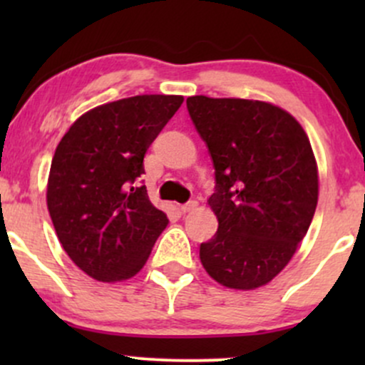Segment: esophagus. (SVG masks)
<instances>
[{
  "label": "esophagus",
  "instance_id": "obj_1",
  "mask_svg": "<svg viewBox=\"0 0 365 365\" xmlns=\"http://www.w3.org/2000/svg\"><path fill=\"white\" fill-rule=\"evenodd\" d=\"M195 207H197L195 200H188V202L182 204V206H180V211H182V212H190V211H194Z\"/></svg>",
  "mask_w": 365,
  "mask_h": 365
}]
</instances>
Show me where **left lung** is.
I'll use <instances>...</instances> for the list:
<instances>
[{
  "label": "left lung",
  "mask_w": 365,
  "mask_h": 365,
  "mask_svg": "<svg viewBox=\"0 0 365 365\" xmlns=\"http://www.w3.org/2000/svg\"><path fill=\"white\" fill-rule=\"evenodd\" d=\"M187 110L215 165L217 232L200 244L212 279L235 290L269 283L316 212L319 178L307 133L290 113L250 99L192 96Z\"/></svg>",
  "instance_id": "8db88e82"
}]
</instances>
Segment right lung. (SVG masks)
I'll return each mask as SVG.
<instances>
[{"mask_svg": "<svg viewBox=\"0 0 365 365\" xmlns=\"http://www.w3.org/2000/svg\"><path fill=\"white\" fill-rule=\"evenodd\" d=\"M182 103V96L144 94L103 104L75 121L54 150L49 216L68 257L98 282L139 273L168 225L139 178L149 145Z\"/></svg>", "mask_w": 365, "mask_h": 365, "instance_id": "obj_1", "label": "right lung"}]
</instances>
